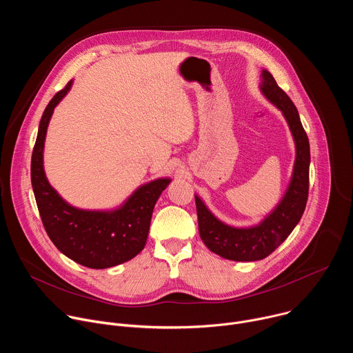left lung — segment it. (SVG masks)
<instances>
[{"label": "left lung", "mask_w": 353, "mask_h": 353, "mask_svg": "<svg viewBox=\"0 0 353 353\" xmlns=\"http://www.w3.org/2000/svg\"><path fill=\"white\" fill-rule=\"evenodd\" d=\"M260 89L270 102L282 112L296 145L292 179L281 203L259 225L233 228L215 218L201 198L195 195L201 240L212 253L232 261H257L268 257L299 223L309 196L310 145L297 109L267 70H263Z\"/></svg>", "instance_id": "8db88e82"}]
</instances>
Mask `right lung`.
<instances>
[{
	"label": "right lung",
	"instance_id": "right-lung-1",
	"mask_svg": "<svg viewBox=\"0 0 353 353\" xmlns=\"http://www.w3.org/2000/svg\"><path fill=\"white\" fill-rule=\"evenodd\" d=\"M71 86L72 81L57 92L41 116L32 154V187L50 240L72 261L88 268L103 270L123 264L141 253L148 239L154 207L172 180L158 179L141 185L113 211H86L65 203L47 181L43 149L50 119Z\"/></svg>",
	"mask_w": 353,
	"mask_h": 353
}]
</instances>
